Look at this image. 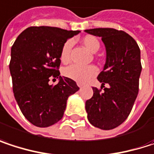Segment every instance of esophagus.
Listing matches in <instances>:
<instances>
[{
    "label": "esophagus",
    "mask_w": 154,
    "mask_h": 154,
    "mask_svg": "<svg viewBox=\"0 0 154 154\" xmlns=\"http://www.w3.org/2000/svg\"><path fill=\"white\" fill-rule=\"evenodd\" d=\"M77 86H78L79 88H81V87H83V85H84V84H83V83H79V82L77 83Z\"/></svg>",
    "instance_id": "esophagus-1"
}]
</instances>
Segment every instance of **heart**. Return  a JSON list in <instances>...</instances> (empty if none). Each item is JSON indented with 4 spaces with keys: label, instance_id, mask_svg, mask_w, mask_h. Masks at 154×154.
I'll use <instances>...</instances> for the list:
<instances>
[{
    "label": "heart",
    "instance_id": "b5f03b06",
    "mask_svg": "<svg viewBox=\"0 0 154 154\" xmlns=\"http://www.w3.org/2000/svg\"><path fill=\"white\" fill-rule=\"evenodd\" d=\"M84 45L92 52H96L100 49L99 40L93 35H86L82 40ZM73 45L72 40L67 41L60 51V60L63 63H68L70 60V50ZM97 68L94 65L79 66L70 65L63 69V75L66 77L79 83H85L97 74Z\"/></svg>",
    "mask_w": 154,
    "mask_h": 154
}]
</instances>
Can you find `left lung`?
<instances>
[{
  "label": "left lung",
  "mask_w": 154,
  "mask_h": 154,
  "mask_svg": "<svg viewBox=\"0 0 154 154\" xmlns=\"http://www.w3.org/2000/svg\"><path fill=\"white\" fill-rule=\"evenodd\" d=\"M85 32L102 37L106 48V62L97 77L102 86L93 87L94 95L85 102L87 119L95 128L113 129L128 119L138 94L140 49L122 30L93 28Z\"/></svg>",
  "instance_id": "left-lung-1"
}]
</instances>
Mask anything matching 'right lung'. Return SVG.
Masks as SVG:
<instances>
[{
    "instance_id": "right-lung-1",
    "label": "right lung",
    "mask_w": 154,
    "mask_h": 154,
    "mask_svg": "<svg viewBox=\"0 0 154 154\" xmlns=\"http://www.w3.org/2000/svg\"><path fill=\"white\" fill-rule=\"evenodd\" d=\"M80 31L54 26H30L11 47L10 71L17 105L33 125L47 128L60 120L69 95L79 90L74 80L60 77V51L69 38ZM51 76L59 77L54 87Z\"/></svg>"
}]
</instances>
